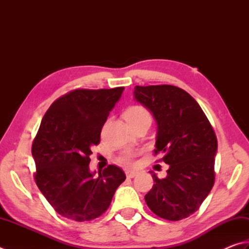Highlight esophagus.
<instances>
[{
  "label": "esophagus",
  "mask_w": 249,
  "mask_h": 249,
  "mask_svg": "<svg viewBox=\"0 0 249 249\" xmlns=\"http://www.w3.org/2000/svg\"><path fill=\"white\" fill-rule=\"evenodd\" d=\"M137 175H138L137 171H130V170H126V171H125L126 178H134Z\"/></svg>",
  "instance_id": "esophagus-1"
}]
</instances>
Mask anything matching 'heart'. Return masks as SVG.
Wrapping results in <instances>:
<instances>
[{
    "label": "heart",
    "mask_w": 249,
    "mask_h": 249,
    "mask_svg": "<svg viewBox=\"0 0 249 249\" xmlns=\"http://www.w3.org/2000/svg\"><path fill=\"white\" fill-rule=\"evenodd\" d=\"M124 118L128 121V124H134L143 119H151L149 112L142 106H132L125 110ZM137 153L132 151H125L119 157V161L124 163V165H131L133 163V158Z\"/></svg>",
    "instance_id": "b5f03b06"
}]
</instances>
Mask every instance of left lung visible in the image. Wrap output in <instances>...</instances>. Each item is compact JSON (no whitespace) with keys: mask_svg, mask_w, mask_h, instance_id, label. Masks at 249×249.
<instances>
[{"mask_svg":"<svg viewBox=\"0 0 249 249\" xmlns=\"http://www.w3.org/2000/svg\"><path fill=\"white\" fill-rule=\"evenodd\" d=\"M134 100L152 112L157 124L155 154H162L169 169L145 195L158 217L187 218L199 208L214 183L218 142L198 103L182 89L168 84L134 88Z\"/></svg>","mask_w":249,"mask_h":249,"instance_id":"obj_1","label":"left lung"}]
</instances>
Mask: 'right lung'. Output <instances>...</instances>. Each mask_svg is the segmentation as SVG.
Masks as SVG:
<instances>
[{
    "mask_svg": "<svg viewBox=\"0 0 249 249\" xmlns=\"http://www.w3.org/2000/svg\"><path fill=\"white\" fill-rule=\"evenodd\" d=\"M124 88L74 90L50 106L32 144L36 183L56 213L78 222L104 213L125 180L119 167L91 171V148Z\"/></svg>",
    "mask_w": 249,
    "mask_h": 249,
    "instance_id": "add662e5",
    "label": "right lung"
}]
</instances>
